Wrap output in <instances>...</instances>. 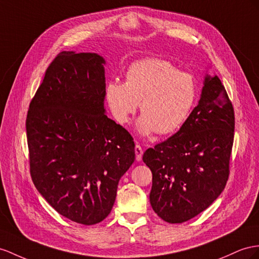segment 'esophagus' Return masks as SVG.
Masks as SVG:
<instances>
[{
	"instance_id": "esophagus-1",
	"label": "esophagus",
	"mask_w": 259,
	"mask_h": 259,
	"mask_svg": "<svg viewBox=\"0 0 259 259\" xmlns=\"http://www.w3.org/2000/svg\"><path fill=\"white\" fill-rule=\"evenodd\" d=\"M135 152H136V160H137L138 162H139V161H141L142 154H143V150H142V148L140 147V145H139V144H137V145H136Z\"/></svg>"
}]
</instances>
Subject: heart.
I'll return each mask as SVG.
<instances>
[{"label":"heart","mask_w":259,"mask_h":259,"mask_svg":"<svg viewBox=\"0 0 259 259\" xmlns=\"http://www.w3.org/2000/svg\"><path fill=\"white\" fill-rule=\"evenodd\" d=\"M197 97L194 77L174 64L155 58L132 63L125 82L114 79L106 86V101L116 120L129 121L140 103L137 127L142 135L174 134L187 120Z\"/></svg>","instance_id":"1"}]
</instances>
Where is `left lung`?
<instances>
[{
  "mask_svg": "<svg viewBox=\"0 0 259 259\" xmlns=\"http://www.w3.org/2000/svg\"><path fill=\"white\" fill-rule=\"evenodd\" d=\"M234 109L217 75L205 76L201 97L174 136L144 152L152 171L150 202L168 223H183L220 196L230 175Z\"/></svg>",
  "mask_w": 259,
  "mask_h": 259,
  "instance_id": "8db88e82",
  "label": "left lung"
}]
</instances>
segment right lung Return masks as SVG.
<instances>
[{"label": "right lung", "instance_id": "add662e5", "mask_svg": "<svg viewBox=\"0 0 259 259\" xmlns=\"http://www.w3.org/2000/svg\"><path fill=\"white\" fill-rule=\"evenodd\" d=\"M105 60L62 51L46 70L26 118L30 176L61 215L102 222L135 162L134 138L105 115Z\"/></svg>", "mask_w": 259, "mask_h": 259}]
</instances>
